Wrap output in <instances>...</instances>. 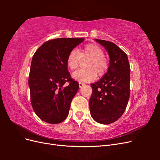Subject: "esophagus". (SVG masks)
I'll return each instance as SVG.
<instances>
[{"label": "esophagus", "mask_w": 160, "mask_h": 160, "mask_svg": "<svg viewBox=\"0 0 160 160\" xmlns=\"http://www.w3.org/2000/svg\"><path fill=\"white\" fill-rule=\"evenodd\" d=\"M85 84L83 83H82V82H79V88H81V87H83Z\"/></svg>", "instance_id": "esophagus-1"}]
</instances>
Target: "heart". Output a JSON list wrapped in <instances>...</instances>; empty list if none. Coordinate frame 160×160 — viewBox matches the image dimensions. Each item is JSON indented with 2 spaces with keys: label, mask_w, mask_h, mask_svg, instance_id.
Returning <instances> with one entry per match:
<instances>
[{
  "label": "heart",
  "mask_w": 160,
  "mask_h": 160,
  "mask_svg": "<svg viewBox=\"0 0 160 160\" xmlns=\"http://www.w3.org/2000/svg\"><path fill=\"white\" fill-rule=\"evenodd\" d=\"M85 69L74 72L72 78L80 82H89L95 79L97 76L102 77L109 69V61L104 55V51L95 43L86 45L79 52L72 50L67 56V66L71 71H74L80 65L81 60H88Z\"/></svg>",
  "instance_id": "heart-1"
}]
</instances>
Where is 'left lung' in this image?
Returning <instances> with one entry per match:
<instances>
[{
    "mask_svg": "<svg viewBox=\"0 0 160 160\" xmlns=\"http://www.w3.org/2000/svg\"><path fill=\"white\" fill-rule=\"evenodd\" d=\"M108 51L109 66L99 81L91 83L89 100L91 117L101 124H109L121 118L130 95V66L127 54L115 43L95 39Z\"/></svg>",
    "mask_w": 160,
    "mask_h": 160,
    "instance_id": "1",
    "label": "left lung"
}]
</instances>
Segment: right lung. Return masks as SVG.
Here are the masks:
<instances>
[{
  "instance_id": "right-lung-1",
  "label": "right lung",
  "mask_w": 160,
  "mask_h": 160,
  "mask_svg": "<svg viewBox=\"0 0 160 160\" xmlns=\"http://www.w3.org/2000/svg\"><path fill=\"white\" fill-rule=\"evenodd\" d=\"M83 41L81 38L49 40L32 57L28 77L31 102L37 115L47 123H59L68 116L71 101L79 85L67 70V59Z\"/></svg>"
}]
</instances>
